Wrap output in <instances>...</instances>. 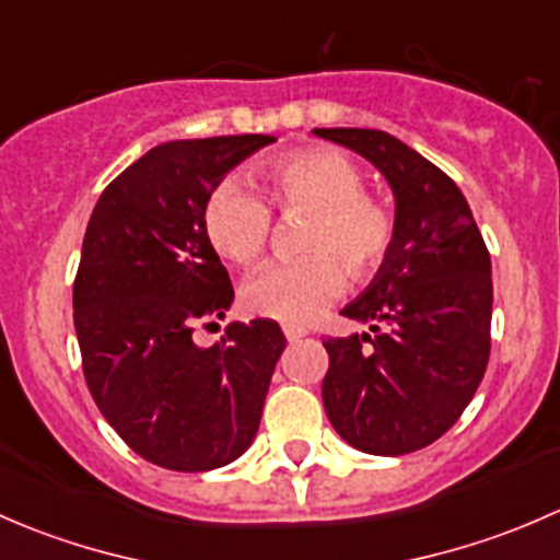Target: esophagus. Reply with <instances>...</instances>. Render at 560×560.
Wrapping results in <instances>:
<instances>
[{
    "instance_id": "1",
    "label": "esophagus",
    "mask_w": 560,
    "mask_h": 560,
    "mask_svg": "<svg viewBox=\"0 0 560 560\" xmlns=\"http://www.w3.org/2000/svg\"><path fill=\"white\" fill-rule=\"evenodd\" d=\"M284 336H287V341L295 343L306 336V330H303V327H295V325H284Z\"/></svg>"
}]
</instances>
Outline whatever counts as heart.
Wrapping results in <instances>:
<instances>
[{"label": "heart", "instance_id": "heart-1", "mask_svg": "<svg viewBox=\"0 0 560 560\" xmlns=\"http://www.w3.org/2000/svg\"><path fill=\"white\" fill-rule=\"evenodd\" d=\"M262 178L276 206L312 211L303 252L314 254L262 265L248 276L241 298L248 314L306 325L343 295L348 264L354 276H365L385 259L395 222L382 202L363 195V173L336 149L292 151L270 162ZM202 230L222 257L248 265L268 244L270 211L248 180L233 175L208 195Z\"/></svg>", "mask_w": 560, "mask_h": 560}]
</instances>
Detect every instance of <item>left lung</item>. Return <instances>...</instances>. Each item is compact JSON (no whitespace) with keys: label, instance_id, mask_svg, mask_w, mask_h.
<instances>
[{"label":"left lung","instance_id":"8db88e82","mask_svg":"<svg viewBox=\"0 0 560 560\" xmlns=\"http://www.w3.org/2000/svg\"><path fill=\"white\" fill-rule=\"evenodd\" d=\"M314 135L369 160L395 200L393 244L341 308L369 332L322 341L330 358L322 404L360 453H415L455 425L488 369L490 254L455 180L404 140L358 127Z\"/></svg>","mask_w":560,"mask_h":560}]
</instances>
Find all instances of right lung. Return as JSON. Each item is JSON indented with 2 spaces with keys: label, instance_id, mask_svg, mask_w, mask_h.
Instances as JSON below:
<instances>
[{
  "label": "right lung",
  "instance_id": "obj_1",
  "mask_svg": "<svg viewBox=\"0 0 560 560\" xmlns=\"http://www.w3.org/2000/svg\"><path fill=\"white\" fill-rule=\"evenodd\" d=\"M270 135L171 140L107 184L83 235L72 312L83 374L113 431L171 471H211L252 447L287 347L273 319L230 322L197 347V322L233 306L202 206ZM217 325V322H211Z\"/></svg>",
  "mask_w": 560,
  "mask_h": 560
}]
</instances>
